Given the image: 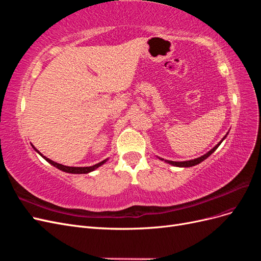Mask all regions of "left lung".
<instances>
[{
    "label": "left lung",
    "instance_id": "obj_1",
    "mask_svg": "<svg viewBox=\"0 0 261 261\" xmlns=\"http://www.w3.org/2000/svg\"><path fill=\"white\" fill-rule=\"evenodd\" d=\"M225 138V137H224ZM223 138V139H224ZM223 139L220 141V143L215 147V148H212L210 151L208 152V153H206V154H203L202 156H200V158H197V159H194V160H189V161H183V162H175V161H167L168 163H170V164H172V165H175V167H180V168H188V167H193V165H196V164H198V163H200L201 161H203V160H206L207 158L212 153V152H215L216 151V149L220 146V144L222 143L223 141Z\"/></svg>",
    "mask_w": 261,
    "mask_h": 261
}]
</instances>
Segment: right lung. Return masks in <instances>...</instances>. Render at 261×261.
Instances as JSON below:
<instances>
[{"mask_svg": "<svg viewBox=\"0 0 261 261\" xmlns=\"http://www.w3.org/2000/svg\"><path fill=\"white\" fill-rule=\"evenodd\" d=\"M34 147V146H33ZM35 148V147H34ZM35 150L37 152H39L38 150L35 148ZM40 153V152H39ZM41 154V153H40ZM42 155V154H41ZM42 158H44V159L48 161L49 163H51L52 165H54L55 168H58V169H60V170H62V171H64V172H67V173H74V174H86V173H89V172H91V171H93V170H96L97 168H99L100 165H102L105 162H106V160L105 161H102V162H100V163H98V164H94V165H92V167H85V168H75V167H66V165H62V164H60V163H57V162H54V161H52V160H50V159H48V158L46 156H44V155H42Z\"/></svg>", "mask_w": 261, "mask_h": 261, "instance_id": "right-lung-1", "label": "right lung"}]
</instances>
